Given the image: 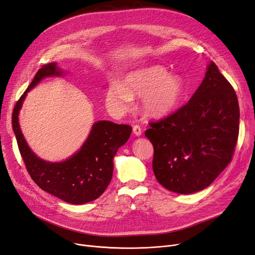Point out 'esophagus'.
I'll list each match as a JSON object with an SVG mask.
<instances>
[{
    "mask_svg": "<svg viewBox=\"0 0 255 255\" xmlns=\"http://www.w3.org/2000/svg\"><path fill=\"white\" fill-rule=\"evenodd\" d=\"M141 132H142V130H141L140 126H138V125H134V126H133V133H134L136 136L141 135Z\"/></svg>",
    "mask_w": 255,
    "mask_h": 255,
    "instance_id": "34e87169",
    "label": "esophagus"
}]
</instances>
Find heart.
I'll return each instance as SVG.
<instances>
[{"instance_id":"heart-1","label":"heart","mask_w":255,"mask_h":255,"mask_svg":"<svg viewBox=\"0 0 255 255\" xmlns=\"http://www.w3.org/2000/svg\"><path fill=\"white\" fill-rule=\"evenodd\" d=\"M184 95V84L177 75H168L162 66H151L129 74L124 85L114 84L106 92V103L115 113H125L132 97H142L141 107L150 117L167 116L179 105Z\"/></svg>"}]
</instances>
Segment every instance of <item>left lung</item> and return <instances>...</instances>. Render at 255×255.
I'll use <instances>...</instances> for the list:
<instances>
[{
    "instance_id": "left-lung-1",
    "label": "left lung",
    "mask_w": 255,
    "mask_h": 255,
    "mask_svg": "<svg viewBox=\"0 0 255 255\" xmlns=\"http://www.w3.org/2000/svg\"><path fill=\"white\" fill-rule=\"evenodd\" d=\"M239 122L237 94L212 61L189 102L149 123L145 135L154 148L157 181L178 194L205 189L232 160Z\"/></svg>"
}]
</instances>
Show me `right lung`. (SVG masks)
Masks as SVG:
<instances>
[{"instance_id":"right-lung-1","label":"right lung","mask_w":255,"mask_h":255,"mask_svg":"<svg viewBox=\"0 0 255 255\" xmlns=\"http://www.w3.org/2000/svg\"><path fill=\"white\" fill-rule=\"evenodd\" d=\"M56 63L42 65L16 102L12 113V128L19 153L26 169L41 190L71 204H83L100 197L112 180L114 156L118 149L128 140L132 127L99 121L93 125L91 133L81 149L72 157L61 162H49L33 153L21 134L18 113L27 93L41 79L60 76Z\"/></svg>"}]
</instances>
